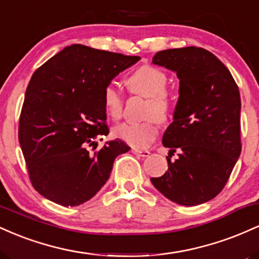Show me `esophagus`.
I'll return each mask as SVG.
<instances>
[{
	"mask_svg": "<svg viewBox=\"0 0 259 259\" xmlns=\"http://www.w3.org/2000/svg\"><path fill=\"white\" fill-rule=\"evenodd\" d=\"M132 152L134 153V154H136V156H139V157H148L151 154V152L150 151H146V150H139V148H133L132 150Z\"/></svg>",
	"mask_w": 259,
	"mask_h": 259,
	"instance_id": "34e87169",
	"label": "esophagus"
}]
</instances>
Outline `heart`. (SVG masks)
Instances as JSON below:
<instances>
[{
	"mask_svg": "<svg viewBox=\"0 0 259 259\" xmlns=\"http://www.w3.org/2000/svg\"><path fill=\"white\" fill-rule=\"evenodd\" d=\"M127 90L132 95L146 97L142 121H126L114 127V135L136 148H145L158 135V121H167L173 109V101L167 90L168 76L159 68L142 65L127 76ZM106 114L113 120L120 119L124 111V96L113 82L102 91Z\"/></svg>",
	"mask_w": 259,
	"mask_h": 259,
	"instance_id": "b5f03b06",
	"label": "heart"
}]
</instances>
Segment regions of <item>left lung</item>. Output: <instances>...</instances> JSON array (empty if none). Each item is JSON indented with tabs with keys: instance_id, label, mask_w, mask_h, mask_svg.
<instances>
[{
	"instance_id": "1",
	"label": "left lung",
	"mask_w": 259,
	"mask_h": 259,
	"mask_svg": "<svg viewBox=\"0 0 259 259\" xmlns=\"http://www.w3.org/2000/svg\"><path fill=\"white\" fill-rule=\"evenodd\" d=\"M152 62L177 72L180 88L174 121L163 135L170 148L168 169L151 181L168 200L197 206L221 194L241 153L239 88L228 68L202 47L164 50ZM177 150L180 157L171 162Z\"/></svg>"
}]
</instances>
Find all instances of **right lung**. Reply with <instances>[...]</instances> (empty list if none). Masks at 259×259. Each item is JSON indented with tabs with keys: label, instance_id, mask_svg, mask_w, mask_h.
<instances>
[{
	"label": "right lung",
	"instance_id": "add662e5",
	"mask_svg": "<svg viewBox=\"0 0 259 259\" xmlns=\"http://www.w3.org/2000/svg\"><path fill=\"white\" fill-rule=\"evenodd\" d=\"M139 59L73 45L32 74L18 138L31 185L47 200L64 207L89 201L108 180L114 159L130 150L119 139L97 148L96 140L109 134L103 88Z\"/></svg>",
	"mask_w": 259,
	"mask_h": 259
}]
</instances>
